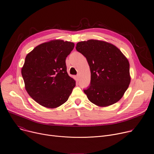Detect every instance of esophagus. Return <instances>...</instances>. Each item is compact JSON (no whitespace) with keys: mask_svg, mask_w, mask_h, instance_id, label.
I'll return each instance as SVG.
<instances>
[{"mask_svg":"<svg viewBox=\"0 0 154 154\" xmlns=\"http://www.w3.org/2000/svg\"><path fill=\"white\" fill-rule=\"evenodd\" d=\"M76 77V80H77V81H79V79H80V75L78 74V75H76V77Z\"/></svg>","mask_w":154,"mask_h":154,"instance_id":"1","label":"esophagus"}]
</instances>
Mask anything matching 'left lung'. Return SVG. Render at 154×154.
<instances>
[{
	"mask_svg": "<svg viewBox=\"0 0 154 154\" xmlns=\"http://www.w3.org/2000/svg\"><path fill=\"white\" fill-rule=\"evenodd\" d=\"M91 72L90 84L83 91L92 103L106 107L119 101L128 88L130 64L121 51L104 41L88 40L77 44Z\"/></svg>",
	"mask_w": 154,
	"mask_h": 154,
	"instance_id": "left-lung-1",
	"label": "left lung"
}]
</instances>
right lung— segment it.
<instances>
[{"label":"right lung","mask_w":154,"mask_h":154,"mask_svg":"<svg viewBox=\"0 0 154 154\" xmlns=\"http://www.w3.org/2000/svg\"><path fill=\"white\" fill-rule=\"evenodd\" d=\"M74 47L71 42L54 40L37 46L26 57L21 69L25 88L41 106L58 107L71 94L75 81L67 72L66 59Z\"/></svg>","instance_id":"add662e5"}]
</instances>
